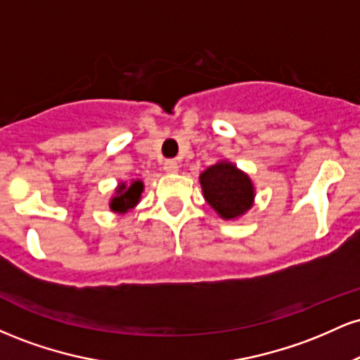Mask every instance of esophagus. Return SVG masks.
Here are the masks:
<instances>
[{"instance_id":"esophagus-1","label":"esophagus","mask_w":360,"mask_h":360,"mask_svg":"<svg viewBox=\"0 0 360 360\" xmlns=\"http://www.w3.org/2000/svg\"><path fill=\"white\" fill-rule=\"evenodd\" d=\"M164 171L169 172V174H174V172L179 171V166H177L174 159H167L166 162H164Z\"/></svg>"}]
</instances>
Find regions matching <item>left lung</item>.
<instances>
[{
  "label": "left lung",
  "mask_w": 360,
  "mask_h": 360,
  "mask_svg": "<svg viewBox=\"0 0 360 360\" xmlns=\"http://www.w3.org/2000/svg\"><path fill=\"white\" fill-rule=\"evenodd\" d=\"M205 200L225 220L237 218L247 212L254 200V186L249 176L233 164L218 162L200 176Z\"/></svg>",
  "instance_id": "1"
}]
</instances>
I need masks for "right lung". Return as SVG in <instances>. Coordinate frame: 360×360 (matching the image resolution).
Masks as SVG:
<instances>
[{"instance_id":"obj_1","label":"right lung","mask_w":360,"mask_h":360,"mask_svg":"<svg viewBox=\"0 0 360 360\" xmlns=\"http://www.w3.org/2000/svg\"><path fill=\"white\" fill-rule=\"evenodd\" d=\"M142 189V181H134L130 186L120 184V188L117 189V196H115L110 203L111 210L118 213H125L130 208H134V206L139 203Z\"/></svg>"}]
</instances>
